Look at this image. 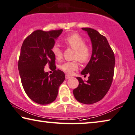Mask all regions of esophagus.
Segmentation results:
<instances>
[{
    "label": "esophagus",
    "instance_id": "34e87169",
    "mask_svg": "<svg viewBox=\"0 0 135 135\" xmlns=\"http://www.w3.org/2000/svg\"><path fill=\"white\" fill-rule=\"evenodd\" d=\"M70 78H71V76H70L69 74H65V79H70Z\"/></svg>",
    "mask_w": 135,
    "mask_h": 135
}]
</instances>
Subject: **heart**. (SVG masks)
I'll return each instance as SVG.
<instances>
[{
    "label": "heart",
    "instance_id": "heart-1",
    "mask_svg": "<svg viewBox=\"0 0 135 135\" xmlns=\"http://www.w3.org/2000/svg\"><path fill=\"white\" fill-rule=\"evenodd\" d=\"M64 43L67 47L74 50L73 58L78 59L80 62L85 63L89 61L92 55V48L88 44L82 36L78 34L68 36L64 39ZM51 51L57 60L62 57V49L57 44H55L51 48ZM78 59L72 61L64 62L60 65V69L65 73L71 74L74 71L78 69Z\"/></svg>",
    "mask_w": 135,
    "mask_h": 135
}]
</instances>
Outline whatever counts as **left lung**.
I'll return each mask as SVG.
<instances>
[{
    "instance_id": "8db88e82",
    "label": "left lung",
    "mask_w": 135,
    "mask_h": 135,
    "mask_svg": "<svg viewBox=\"0 0 135 135\" xmlns=\"http://www.w3.org/2000/svg\"><path fill=\"white\" fill-rule=\"evenodd\" d=\"M87 31L92 43L91 57L81 74H89L85 81L77 78L79 85L73 90L74 98L85 104H92L101 100L109 90L113 82L115 64L113 51L106 37L96 30L82 28Z\"/></svg>"
}]
</instances>
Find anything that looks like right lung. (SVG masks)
Returning <instances> with one entry per match:
<instances>
[{"mask_svg":"<svg viewBox=\"0 0 135 135\" xmlns=\"http://www.w3.org/2000/svg\"><path fill=\"white\" fill-rule=\"evenodd\" d=\"M62 31L36 30L26 37L21 47L18 69L22 84L30 99L42 105L56 99L59 86L65 80L64 72L56 70V58L51 51L55 40ZM46 65L54 71L50 76L44 71Z\"/></svg>","mask_w":135,"mask_h":135,"instance_id":"1","label":"right lung"}]
</instances>
